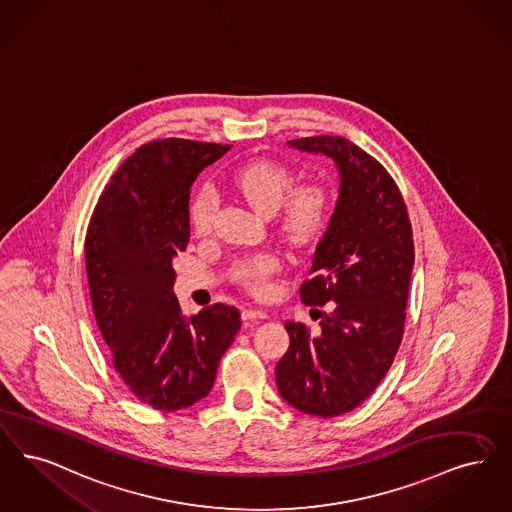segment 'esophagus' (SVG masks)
<instances>
[{"label":"esophagus","instance_id":"34e87169","mask_svg":"<svg viewBox=\"0 0 512 512\" xmlns=\"http://www.w3.org/2000/svg\"><path fill=\"white\" fill-rule=\"evenodd\" d=\"M265 318H268V314H266L265 310H261V308H246V310L242 312V320H246V322L265 320Z\"/></svg>","mask_w":512,"mask_h":512}]
</instances>
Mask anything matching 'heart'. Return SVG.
<instances>
[{
  "label": "heart",
  "instance_id": "obj_1",
  "mask_svg": "<svg viewBox=\"0 0 512 512\" xmlns=\"http://www.w3.org/2000/svg\"><path fill=\"white\" fill-rule=\"evenodd\" d=\"M232 186L246 198L247 204L263 215L280 209L278 230L287 244L308 247L314 244L328 225L331 194L324 184H299L286 165L257 160L242 165L230 177ZM217 194L211 186H200L188 205V221L198 236H207L215 221ZM280 270L274 255H259L234 270V280L255 295H265L270 278Z\"/></svg>",
  "mask_w": 512,
  "mask_h": 512
}]
</instances>
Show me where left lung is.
<instances>
[{
    "mask_svg": "<svg viewBox=\"0 0 512 512\" xmlns=\"http://www.w3.org/2000/svg\"><path fill=\"white\" fill-rule=\"evenodd\" d=\"M289 146L324 154L341 175L339 198L316 246L301 301H333L320 329L286 322L289 348L276 364L287 404L316 417L358 408L387 375L402 343L415 261L404 198L389 171L343 137H305Z\"/></svg>",
    "mask_w": 512,
    "mask_h": 512,
    "instance_id": "left-lung-1",
    "label": "left lung"
}]
</instances>
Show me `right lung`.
Returning <instances> with one entry per match:
<instances>
[{"label": "right lung", "mask_w": 512, "mask_h": 512, "mask_svg": "<svg viewBox=\"0 0 512 512\" xmlns=\"http://www.w3.org/2000/svg\"><path fill=\"white\" fill-rule=\"evenodd\" d=\"M228 144L162 139L137 148L95 205L85 268L97 326L125 387L177 411L205 398L242 326L223 303L186 318L173 293V257L190 240V186Z\"/></svg>", "instance_id": "right-lung-1"}]
</instances>
